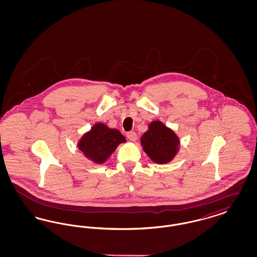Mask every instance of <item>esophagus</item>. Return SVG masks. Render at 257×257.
Masks as SVG:
<instances>
[{
    "mask_svg": "<svg viewBox=\"0 0 257 257\" xmlns=\"http://www.w3.org/2000/svg\"><path fill=\"white\" fill-rule=\"evenodd\" d=\"M127 138H128L131 142H136V141H137V134L135 133L134 131L128 132V133H127Z\"/></svg>",
    "mask_w": 257,
    "mask_h": 257,
    "instance_id": "obj_1",
    "label": "esophagus"
}]
</instances>
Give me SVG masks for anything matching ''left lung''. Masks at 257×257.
<instances>
[{
  "mask_svg": "<svg viewBox=\"0 0 257 257\" xmlns=\"http://www.w3.org/2000/svg\"><path fill=\"white\" fill-rule=\"evenodd\" d=\"M141 145L147 156L156 164H167L175 158L180 149V139L160 120L151 121L141 137Z\"/></svg>",
  "mask_w": 257,
  "mask_h": 257,
  "instance_id": "1",
  "label": "left lung"
}]
</instances>
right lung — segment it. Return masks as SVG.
I'll return each instance as SVG.
<instances>
[{
	"mask_svg": "<svg viewBox=\"0 0 257 257\" xmlns=\"http://www.w3.org/2000/svg\"><path fill=\"white\" fill-rule=\"evenodd\" d=\"M124 143H126V139L119 130L110 128L105 123L97 122L81 137L77 147L86 159L102 165L108 161L117 147Z\"/></svg>",
	"mask_w": 257,
	"mask_h": 257,
	"instance_id": "1",
	"label": "right lung"
}]
</instances>
